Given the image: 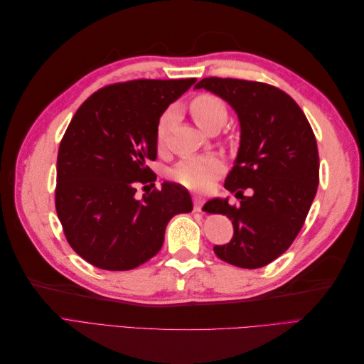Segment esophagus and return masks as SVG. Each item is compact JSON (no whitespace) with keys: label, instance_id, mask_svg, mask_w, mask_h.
<instances>
[{"label":"esophagus","instance_id":"obj_1","mask_svg":"<svg viewBox=\"0 0 364 364\" xmlns=\"http://www.w3.org/2000/svg\"><path fill=\"white\" fill-rule=\"evenodd\" d=\"M193 203H194V211H202L205 200L202 199V197H199V196H194L193 197Z\"/></svg>","mask_w":364,"mask_h":364}]
</instances>
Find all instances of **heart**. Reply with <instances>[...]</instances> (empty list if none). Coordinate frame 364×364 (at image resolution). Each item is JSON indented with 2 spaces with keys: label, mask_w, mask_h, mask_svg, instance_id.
I'll list each match as a JSON object with an SVG mask.
<instances>
[{
  "label": "heart",
  "mask_w": 364,
  "mask_h": 364,
  "mask_svg": "<svg viewBox=\"0 0 364 364\" xmlns=\"http://www.w3.org/2000/svg\"><path fill=\"white\" fill-rule=\"evenodd\" d=\"M190 112L200 129L222 127L228 118V107L222 98L214 94H199L190 103ZM173 119V111H165L156 127V139L161 144ZM223 164L214 156L186 158L171 170V178L190 190H206L222 173Z\"/></svg>",
  "instance_id": "b5f03b06"
}]
</instances>
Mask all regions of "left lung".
Instances as JSON below:
<instances>
[{"mask_svg": "<svg viewBox=\"0 0 364 364\" xmlns=\"http://www.w3.org/2000/svg\"><path fill=\"white\" fill-rule=\"evenodd\" d=\"M196 90L222 97L240 119V149L225 188L228 199L206 202V213L232 220L234 237L215 255L241 269H259L281 257L302 229L318 185L313 129L293 98L272 85L208 77ZM249 189L251 194L243 196Z\"/></svg>", "mask_w": 364, "mask_h": 364, "instance_id": "8db88e82", "label": "left lung"}]
</instances>
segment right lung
I'll list each match as a JSON object with an SVG mask.
<instances>
[{"instance_id":"right-lung-1","label":"right lung","mask_w":364,"mask_h":364,"mask_svg":"<svg viewBox=\"0 0 364 364\" xmlns=\"http://www.w3.org/2000/svg\"><path fill=\"white\" fill-rule=\"evenodd\" d=\"M194 83H114L77 109L59 146L56 211L70 246L92 266H141L162 247L170 220L193 211L188 190L178 183L164 182L139 200L135 193L156 181L146 162L156 159L161 115Z\"/></svg>"}]
</instances>
